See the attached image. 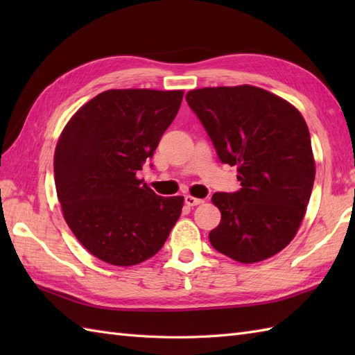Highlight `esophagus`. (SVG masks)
<instances>
[{
  "mask_svg": "<svg viewBox=\"0 0 355 355\" xmlns=\"http://www.w3.org/2000/svg\"><path fill=\"white\" fill-rule=\"evenodd\" d=\"M184 202H186L187 206L193 207V206L201 205L202 200H201V198H195V197H192V195H186V197H184Z\"/></svg>",
  "mask_w": 355,
  "mask_h": 355,
  "instance_id": "esophagus-1",
  "label": "esophagus"
}]
</instances>
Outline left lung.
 Wrapping results in <instances>:
<instances>
[{
  "mask_svg": "<svg viewBox=\"0 0 355 355\" xmlns=\"http://www.w3.org/2000/svg\"><path fill=\"white\" fill-rule=\"evenodd\" d=\"M197 114L223 163L236 166L241 189L216 192L221 223L209 233L220 253L253 263L291 243L311 197L315 166L302 114L252 85L192 89Z\"/></svg>",
  "mask_w": 355,
  "mask_h": 355,
  "instance_id": "1",
  "label": "left lung"
}]
</instances>
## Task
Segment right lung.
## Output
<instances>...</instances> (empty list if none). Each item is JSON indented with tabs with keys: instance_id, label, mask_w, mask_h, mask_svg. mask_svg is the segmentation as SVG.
Listing matches in <instances>:
<instances>
[{
	"instance_id": "1",
	"label": "right lung",
	"mask_w": 355,
	"mask_h": 355,
	"mask_svg": "<svg viewBox=\"0 0 355 355\" xmlns=\"http://www.w3.org/2000/svg\"><path fill=\"white\" fill-rule=\"evenodd\" d=\"M182 101V89H108L85 103L58 140L64 218L103 262L130 267L153 258L182 215L183 197H160L137 178Z\"/></svg>"
}]
</instances>
